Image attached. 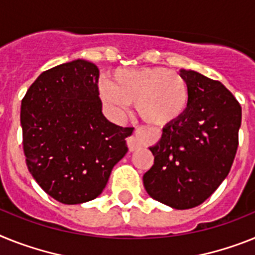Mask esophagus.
<instances>
[{"mask_svg": "<svg viewBox=\"0 0 255 255\" xmlns=\"http://www.w3.org/2000/svg\"><path fill=\"white\" fill-rule=\"evenodd\" d=\"M137 134H138V131L136 129V131H134L133 133L129 136V137H127V145H128V149H129V151L136 150V149L140 146V141H138V138H137Z\"/></svg>", "mask_w": 255, "mask_h": 255, "instance_id": "1", "label": "esophagus"}]
</instances>
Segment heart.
I'll list each match as a JSON object with an SVG mask.
<instances>
[{
	"mask_svg": "<svg viewBox=\"0 0 255 255\" xmlns=\"http://www.w3.org/2000/svg\"><path fill=\"white\" fill-rule=\"evenodd\" d=\"M115 83L104 80L100 95L115 117H122L131 102L141 119L154 127H167L179 121L189 108L190 91L180 74L163 67L121 70Z\"/></svg>",
	"mask_w": 255,
	"mask_h": 255,
	"instance_id": "b5f03b06",
	"label": "heart"
}]
</instances>
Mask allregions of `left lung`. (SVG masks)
Here are the masks:
<instances>
[{"label":"left lung","instance_id":"left-lung-1","mask_svg":"<svg viewBox=\"0 0 255 255\" xmlns=\"http://www.w3.org/2000/svg\"><path fill=\"white\" fill-rule=\"evenodd\" d=\"M180 75L189 85V108L149 147L154 164L142 181L151 198L187 210L206 201L230 172L241 106L220 81L192 70H180Z\"/></svg>","mask_w":255,"mask_h":255}]
</instances>
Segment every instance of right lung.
I'll return each instance as SVG.
<instances>
[{
    "mask_svg": "<svg viewBox=\"0 0 255 255\" xmlns=\"http://www.w3.org/2000/svg\"><path fill=\"white\" fill-rule=\"evenodd\" d=\"M98 76L97 66L85 59L62 63L42 72L22 101L27 167L62 204L95 200L128 151L131 131L102 114Z\"/></svg>",
    "mask_w": 255,
    "mask_h": 255,
    "instance_id": "1",
    "label": "right lung"
}]
</instances>
